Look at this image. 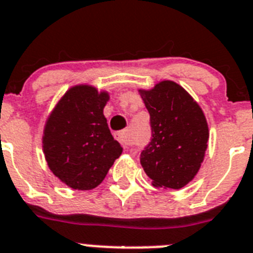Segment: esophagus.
Returning a JSON list of instances; mask_svg holds the SVG:
<instances>
[{"label":"esophagus","mask_w":253,"mask_h":253,"mask_svg":"<svg viewBox=\"0 0 253 253\" xmlns=\"http://www.w3.org/2000/svg\"><path fill=\"white\" fill-rule=\"evenodd\" d=\"M116 139L118 140V141H120L123 146H128L131 144V140H130V136H128V132H127V130H123V131H120V132H117Z\"/></svg>","instance_id":"esophagus-1"}]
</instances>
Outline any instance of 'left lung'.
<instances>
[{
	"label": "left lung",
	"instance_id": "1",
	"mask_svg": "<svg viewBox=\"0 0 253 253\" xmlns=\"http://www.w3.org/2000/svg\"><path fill=\"white\" fill-rule=\"evenodd\" d=\"M139 91L152 127L140 163L154 186L182 188L194 179L207 149L210 133L203 110L172 81Z\"/></svg>",
	"mask_w": 253,
	"mask_h": 253
}]
</instances>
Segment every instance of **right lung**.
Wrapping results in <instances>:
<instances>
[{"label":"right lung","instance_id":"add662e5","mask_svg":"<svg viewBox=\"0 0 253 253\" xmlns=\"http://www.w3.org/2000/svg\"><path fill=\"white\" fill-rule=\"evenodd\" d=\"M109 95L88 84L65 92L46 121L44 158L59 180L77 190L96 188L122 146L114 140L103 109Z\"/></svg>","mask_w":253,"mask_h":253}]
</instances>
